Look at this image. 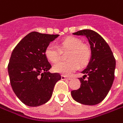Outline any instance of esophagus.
<instances>
[{"instance_id":"34e87169","label":"esophagus","mask_w":123,"mask_h":123,"mask_svg":"<svg viewBox=\"0 0 123 123\" xmlns=\"http://www.w3.org/2000/svg\"><path fill=\"white\" fill-rule=\"evenodd\" d=\"M71 78L70 77H67L64 76V75H62V80H70Z\"/></svg>"}]
</instances>
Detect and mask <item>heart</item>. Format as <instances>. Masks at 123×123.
<instances>
[{
  "mask_svg": "<svg viewBox=\"0 0 123 123\" xmlns=\"http://www.w3.org/2000/svg\"><path fill=\"white\" fill-rule=\"evenodd\" d=\"M61 50L68 51L66 58L68 61L60 62L53 66L55 72L65 75H70L77 71L79 65L83 67L88 64L91 56V50L88 45L82 43V41L75 37H68L59 43ZM44 55L52 63L57 62L60 57V50L52 44L46 46Z\"/></svg>",
  "mask_w": 123,
  "mask_h": 123,
  "instance_id": "b5f03b06",
  "label": "heart"
}]
</instances>
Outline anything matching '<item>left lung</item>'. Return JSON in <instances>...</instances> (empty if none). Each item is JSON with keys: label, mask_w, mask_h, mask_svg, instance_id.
I'll list each match as a JSON object with an SVG mask.
<instances>
[{"label": "left lung", "mask_w": 123, "mask_h": 123, "mask_svg": "<svg viewBox=\"0 0 123 123\" xmlns=\"http://www.w3.org/2000/svg\"><path fill=\"white\" fill-rule=\"evenodd\" d=\"M84 35L89 40L91 57L87 67L80 77V87L71 91L73 98L83 105H95L107 96L114 80L116 59L105 40L96 32L82 30L73 33Z\"/></svg>", "instance_id": "obj_1"}]
</instances>
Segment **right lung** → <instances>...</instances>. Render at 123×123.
I'll return each mask as SVG.
<instances>
[{
	"mask_svg": "<svg viewBox=\"0 0 123 123\" xmlns=\"http://www.w3.org/2000/svg\"><path fill=\"white\" fill-rule=\"evenodd\" d=\"M58 34L32 32L19 41L12 52L7 66L9 80L16 95L25 105L37 107L48 101L61 75L48 71L51 65L45 48Z\"/></svg>",
	"mask_w": 123,
	"mask_h": 123,
	"instance_id": "obj_1",
	"label": "right lung"
}]
</instances>
